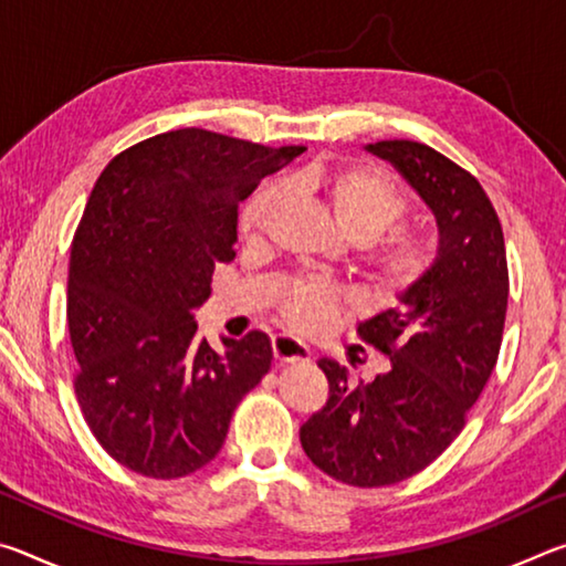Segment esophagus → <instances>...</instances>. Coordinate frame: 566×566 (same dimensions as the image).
Segmentation results:
<instances>
[{"label":"esophagus","mask_w":566,"mask_h":566,"mask_svg":"<svg viewBox=\"0 0 566 566\" xmlns=\"http://www.w3.org/2000/svg\"><path fill=\"white\" fill-rule=\"evenodd\" d=\"M272 352H274V359L280 364L312 361L310 349H306L302 342H296L292 337H284V334H280V337L272 339Z\"/></svg>","instance_id":"esophagus-1"}]
</instances>
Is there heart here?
Listing matches in <instances>:
<instances>
[{
	"label": "heart",
	"mask_w": 566,
	"mask_h": 566,
	"mask_svg": "<svg viewBox=\"0 0 566 566\" xmlns=\"http://www.w3.org/2000/svg\"><path fill=\"white\" fill-rule=\"evenodd\" d=\"M290 185L319 191L342 232L357 244L376 239L389 226L397 224L409 209L407 191L387 171L367 165L300 171ZM282 197L284 189L280 185H266L252 195L239 212V234L247 239L260 237L274 219ZM437 262L439 239L424 227H396L367 245L369 282L385 300H399L415 292L429 280ZM347 312V294L322 280H296L280 302V319L300 334L327 332Z\"/></svg>",
	"instance_id": "b5f03b06"
}]
</instances>
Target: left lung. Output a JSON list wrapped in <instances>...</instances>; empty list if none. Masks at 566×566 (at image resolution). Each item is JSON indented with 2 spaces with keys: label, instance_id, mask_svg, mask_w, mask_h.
<instances>
[{
  "label": "left lung",
  "instance_id": "8db88e82",
  "mask_svg": "<svg viewBox=\"0 0 566 566\" xmlns=\"http://www.w3.org/2000/svg\"><path fill=\"white\" fill-rule=\"evenodd\" d=\"M419 191L439 227V262L427 282L359 324V339L389 357L387 375L352 387L337 361L322 359L327 407L300 429L306 457L352 486L415 476L454 442L490 381L510 296L504 234L474 175L409 139L367 147Z\"/></svg>",
  "mask_w": 566,
  "mask_h": 566
}]
</instances>
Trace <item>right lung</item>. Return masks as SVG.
<instances>
[{
  "instance_id": "obj_1",
  "label": "right lung",
  "mask_w": 566,
  "mask_h": 566,
  "mask_svg": "<svg viewBox=\"0 0 566 566\" xmlns=\"http://www.w3.org/2000/svg\"><path fill=\"white\" fill-rule=\"evenodd\" d=\"M304 147H264L197 127L119 151L74 232L66 322L74 395L104 452L179 479L212 462L239 401L272 367L262 332L197 342L191 310L237 256V207Z\"/></svg>"
}]
</instances>
